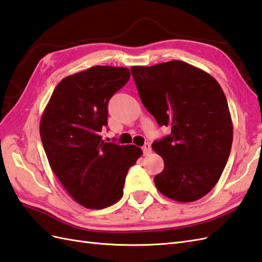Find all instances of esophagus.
<instances>
[{
	"mask_svg": "<svg viewBox=\"0 0 262 262\" xmlns=\"http://www.w3.org/2000/svg\"><path fill=\"white\" fill-rule=\"evenodd\" d=\"M142 151H143V155H149V153L151 152V145L149 143H145L142 146Z\"/></svg>",
	"mask_w": 262,
	"mask_h": 262,
	"instance_id": "esophagus-1",
	"label": "esophagus"
}]
</instances>
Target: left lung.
Masks as SVG:
<instances>
[{
  "label": "left lung",
  "mask_w": 262,
  "mask_h": 262,
  "mask_svg": "<svg viewBox=\"0 0 262 262\" xmlns=\"http://www.w3.org/2000/svg\"><path fill=\"white\" fill-rule=\"evenodd\" d=\"M145 109L171 133L152 143L164 161L157 189L178 202L201 199L220 179L230 155L233 125L214 78L183 61L132 67Z\"/></svg>",
  "instance_id": "8db88e82"
}]
</instances>
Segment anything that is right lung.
Returning a JSON list of instances; mask_svg holds the SVG:
<instances>
[{
  "instance_id": "right-lung-1",
  "label": "right lung",
  "mask_w": 262,
  "mask_h": 262,
  "mask_svg": "<svg viewBox=\"0 0 262 262\" xmlns=\"http://www.w3.org/2000/svg\"><path fill=\"white\" fill-rule=\"evenodd\" d=\"M130 70L97 66L56 85L43 111L40 136L50 167L79 205L103 209L123 195L127 170L142 156L136 145L102 140L107 103L130 79Z\"/></svg>"
}]
</instances>
